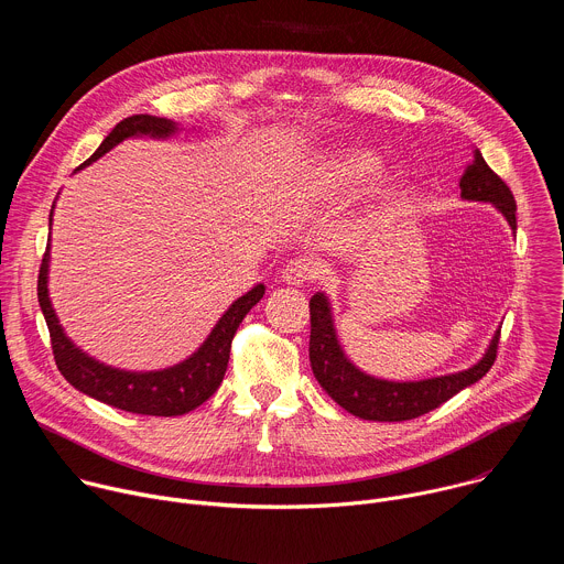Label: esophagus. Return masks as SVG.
I'll return each mask as SVG.
<instances>
[{
	"mask_svg": "<svg viewBox=\"0 0 564 564\" xmlns=\"http://www.w3.org/2000/svg\"><path fill=\"white\" fill-rule=\"evenodd\" d=\"M318 276V263L316 259L312 257H296V259H290L283 270H281V279L288 283V285H303L307 281H314Z\"/></svg>",
	"mask_w": 564,
	"mask_h": 564,
	"instance_id": "obj_1",
	"label": "esophagus"
}]
</instances>
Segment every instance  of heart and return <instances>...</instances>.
Here are the masks:
<instances>
[{"label":"heart","mask_w":564,"mask_h":564,"mask_svg":"<svg viewBox=\"0 0 564 564\" xmlns=\"http://www.w3.org/2000/svg\"><path fill=\"white\" fill-rule=\"evenodd\" d=\"M381 170V155L366 147H348L328 155L316 170L318 183L328 189H352L368 185Z\"/></svg>","instance_id":"obj_1"}]
</instances>
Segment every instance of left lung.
Listing matches in <instances>:
<instances>
[{
  "label": "left lung",
  "mask_w": 564,
  "mask_h": 564,
  "mask_svg": "<svg viewBox=\"0 0 564 564\" xmlns=\"http://www.w3.org/2000/svg\"><path fill=\"white\" fill-rule=\"evenodd\" d=\"M464 200L491 203L509 220L511 229L516 223V198L507 183L485 163V158L475 149L473 163L459 178ZM500 330L494 335L487 352L477 364L462 372L420 379V381H388L377 379L359 370L344 352L337 339L335 318L330 301L324 292L310 299V364L316 381L321 383L341 409L350 415L372 422H406L431 413L442 406L446 399L464 390L466 386L485 377L498 355Z\"/></svg>",
  "instance_id": "1"
}]
</instances>
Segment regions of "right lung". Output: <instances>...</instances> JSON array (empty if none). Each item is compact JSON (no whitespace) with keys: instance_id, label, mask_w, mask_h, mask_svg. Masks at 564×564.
Listing matches in <instances>:
<instances>
[{"instance_id":"add662e5","label":"right lung","mask_w":564,"mask_h":564,"mask_svg":"<svg viewBox=\"0 0 564 564\" xmlns=\"http://www.w3.org/2000/svg\"><path fill=\"white\" fill-rule=\"evenodd\" d=\"M176 131H178V124L167 118H155L147 113L124 118L102 140L98 151L89 160H85V163L75 172L96 163L98 158H102L107 151H111L116 144H120L127 138H135V135L170 138ZM51 220L53 218H48V227H51ZM48 261H51V243L46 246L40 276H37V301L46 318L57 370L79 392L102 401V404H109L113 409L135 413V415L176 417L198 409L203 401H207L225 377L231 339L240 326V321L246 318V314L265 294V285L259 283L248 294L238 296L227 307V312L218 318V324L214 326L209 337L203 341V346L185 361L165 370L131 372V370H120V368L100 364L98 359L79 350L64 335V328L59 326V318L48 296Z\"/></svg>"}]
</instances>
